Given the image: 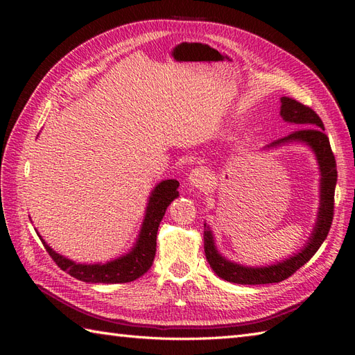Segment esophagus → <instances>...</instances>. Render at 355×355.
Here are the masks:
<instances>
[{
    "label": "esophagus",
    "instance_id": "1",
    "mask_svg": "<svg viewBox=\"0 0 355 355\" xmlns=\"http://www.w3.org/2000/svg\"><path fill=\"white\" fill-rule=\"evenodd\" d=\"M189 182V187L196 188V189H206L210 185V176L207 173L206 168L202 167H196L194 170L189 173L188 178Z\"/></svg>",
    "mask_w": 355,
    "mask_h": 355
}]
</instances>
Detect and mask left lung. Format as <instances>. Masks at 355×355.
<instances>
[{"instance_id": "8db88e82", "label": "left lung", "mask_w": 355, "mask_h": 355, "mask_svg": "<svg viewBox=\"0 0 355 355\" xmlns=\"http://www.w3.org/2000/svg\"><path fill=\"white\" fill-rule=\"evenodd\" d=\"M283 120L287 123L300 124L304 127H297L286 137L278 139L270 146H277L280 144L299 141L305 142L314 149L315 157L320 164L321 171V201L320 211L315 230L313 237L309 239L305 249L295 254L290 259L271 266L263 268H247L239 263H234L222 257L213 243V235L207 225H204V252H206L207 262L211 270L216 272L223 280L237 284H270L280 283L290 275H293L300 266H304L311 257L315 254L320 245L326 240L329 230L331 227L333 211H335V188L338 180L336 159L330 148L329 137L324 133V125L318 114L309 108V106L300 103L293 98H282V111Z\"/></svg>"}]
</instances>
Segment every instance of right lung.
Instances as JSON below:
<instances>
[{
    "mask_svg": "<svg viewBox=\"0 0 355 355\" xmlns=\"http://www.w3.org/2000/svg\"><path fill=\"white\" fill-rule=\"evenodd\" d=\"M178 187L179 182L175 179L163 180L155 187L151 197H149L145 220L135 249L128 254L120 257V259H115L103 265L75 263L50 249L44 240L41 241L44 244L51 259L56 262L60 270L68 272L71 277L77 278V280L85 283L105 284L133 282L136 278L144 275L153 265L157 250V231L159 222L163 219L168 204L179 196Z\"/></svg>",
    "mask_w": 355,
    "mask_h": 355,
    "instance_id": "add662e5",
    "label": "right lung"
}]
</instances>
